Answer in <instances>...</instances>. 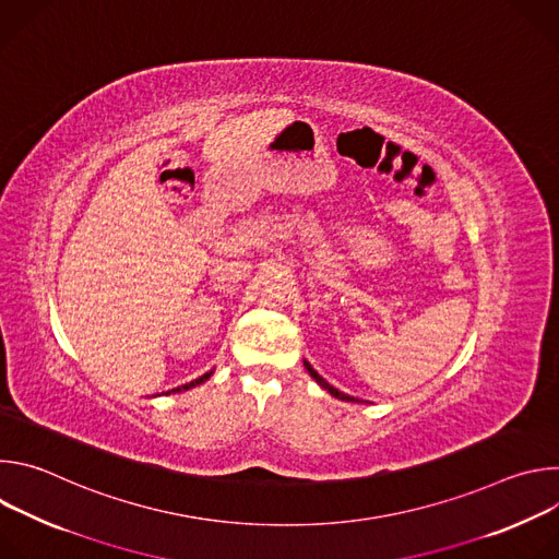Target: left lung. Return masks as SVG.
Instances as JSON below:
<instances>
[{
  "mask_svg": "<svg viewBox=\"0 0 559 559\" xmlns=\"http://www.w3.org/2000/svg\"><path fill=\"white\" fill-rule=\"evenodd\" d=\"M305 367H307V371H309V376H311V378H313V380H316V382H318V384H321V386H323V389H328V391H330V393H332V395H334V397H341V401H347V403H356V401H354V397H352V395H347V393H343V391H338V389H336V386H332V384H330V382H328V380H325V378H321V376H318V373H316V371H313V367H311V365H309V362H307V360H305Z\"/></svg>",
  "mask_w": 559,
  "mask_h": 559,
  "instance_id": "obj_1",
  "label": "left lung"
}]
</instances>
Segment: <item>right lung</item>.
I'll return each mask as SVG.
<instances>
[{
    "instance_id": "right-lung-1",
    "label": "right lung",
    "mask_w": 559,
    "mask_h": 559,
    "mask_svg": "<svg viewBox=\"0 0 559 559\" xmlns=\"http://www.w3.org/2000/svg\"><path fill=\"white\" fill-rule=\"evenodd\" d=\"M210 378V373H203L201 378H197V380H192V382H188V384H183V386H177V389H173V391H186V389H192V386H197V384H201V382H205ZM170 393V391H168Z\"/></svg>"
}]
</instances>
